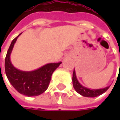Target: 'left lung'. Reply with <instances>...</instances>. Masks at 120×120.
<instances>
[{"label": "left lung", "mask_w": 120, "mask_h": 120, "mask_svg": "<svg viewBox=\"0 0 120 120\" xmlns=\"http://www.w3.org/2000/svg\"><path fill=\"white\" fill-rule=\"evenodd\" d=\"M72 82H73V86H74L75 90L79 94H80L81 95L85 97H98V96L104 94L105 92H106L107 90L110 87V86H108V87H106L105 88L96 89V90L85 87L83 86L77 80L76 75V71H75L74 69V72H73Z\"/></svg>", "instance_id": "1"}]
</instances>
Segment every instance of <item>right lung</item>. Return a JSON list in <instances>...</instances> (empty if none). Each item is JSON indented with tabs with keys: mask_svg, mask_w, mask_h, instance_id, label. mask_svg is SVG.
Here are the masks:
<instances>
[{
	"mask_svg": "<svg viewBox=\"0 0 120 120\" xmlns=\"http://www.w3.org/2000/svg\"><path fill=\"white\" fill-rule=\"evenodd\" d=\"M20 35L12 40L8 51L5 61V74L10 83L19 93L28 97L38 96L47 90L52 74L62 62L46 64L31 71H23L17 69L12 65L10 54Z\"/></svg>",
	"mask_w": 120,
	"mask_h": 120,
	"instance_id": "1",
	"label": "right lung"
}]
</instances>
